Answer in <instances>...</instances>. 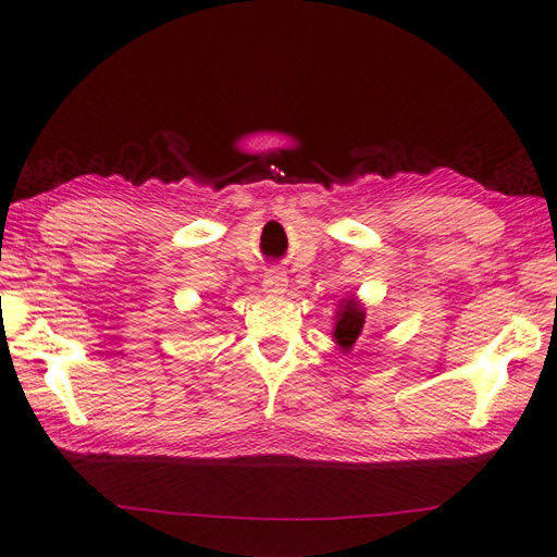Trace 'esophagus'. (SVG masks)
Wrapping results in <instances>:
<instances>
[{"mask_svg": "<svg viewBox=\"0 0 557 557\" xmlns=\"http://www.w3.org/2000/svg\"><path fill=\"white\" fill-rule=\"evenodd\" d=\"M263 289L272 294V297H282L287 292V277L280 270H270L263 277Z\"/></svg>", "mask_w": 557, "mask_h": 557, "instance_id": "obj_1", "label": "esophagus"}]
</instances>
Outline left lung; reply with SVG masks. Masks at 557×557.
Wrapping results in <instances>:
<instances>
[{"mask_svg":"<svg viewBox=\"0 0 557 557\" xmlns=\"http://www.w3.org/2000/svg\"><path fill=\"white\" fill-rule=\"evenodd\" d=\"M366 330V309L363 304L354 297H347L339 301V309L335 311V330H333V342L335 345L349 354L357 345V339L363 335Z\"/></svg>","mask_w":557,"mask_h":557,"instance_id":"left-lung-1","label":"left lung"}]
</instances>
